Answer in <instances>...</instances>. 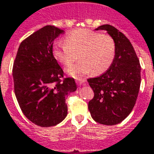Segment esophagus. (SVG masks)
Masks as SVG:
<instances>
[{
    "label": "esophagus",
    "mask_w": 154,
    "mask_h": 154,
    "mask_svg": "<svg viewBox=\"0 0 154 154\" xmlns=\"http://www.w3.org/2000/svg\"><path fill=\"white\" fill-rule=\"evenodd\" d=\"M76 84L78 85H82L85 84V81H84V80H81V79H78V80H76Z\"/></svg>",
    "instance_id": "obj_1"
}]
</instances>
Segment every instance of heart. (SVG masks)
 Wrapping results in <instances>:
<instances>
[{
  "label": "heart",
  "mask_w": 154,
  "mask_h": 154,
  "mask_svg": "<svg viewBox=\"0 0 154 154\" xmlns=\"http://www.w3.org/2000/svg\"><path fill=\"white\" fill-rule=\"evenodd\" d=\"M116 53L113 38L107 34H100L93 30L76 29L69 32L65 43L57 42L53 46L54 58L63 66H69L66 74L75 79H81L92 71L94 75L105 72L112 63Z\"/></svg>",
  "instance_id": "obj_1"
}]
</instances>
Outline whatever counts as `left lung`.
<instances>
[{
    "label": "left lung",
    "mask_w": 154,
    "mask_h": 154,
    "mask_svg": "<svg viewBox=\"0 0 154 154\" xmlns=\"http://www.w3.org/2000/svg\"><path fill=\"white\" fill-rule=\"evenodd\" d=\"M95 30H106L116 44V53L109 69L102 75L88 79L94 93L88 110L95 122L106 125L119 124L130 115L140 91V61L130 40L110 24Z\"/></svg>",
    "instance_id": "left-lung-1"
}]
</instances>
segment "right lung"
<instances>
[{"label": "right lung", "mask_w": 154, "mask_h": 154, "mask_svg": "<svg viewBox=\"0 0 154 154\" xmlns=\"http://www.w3.org/2000/svg\"><path fill=\"white\" fill-rule=\"evenodd\" d=\"M47 25L23 40L13 66L14 94L22 112L42 127L59 124L67 116L66 97L77 89L75 79L63 77L52 54L53 41L64 32Z\"/></svg>", "instance_id": "add662e5"}]
</instances>
